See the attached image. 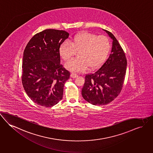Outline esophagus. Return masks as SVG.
<instances>
[{
	"mask_svg": "<svg viewBox=\"0 0 153 153\" xmlns=\"http://www.w3.org/2000/svg\"><path fill=\"white\" fill-rule=\"evenodd\" d=\"M78 77V74L75 73H71V77L72 78H76V77Z\"/></svg>",
	"mask_w": 153,
	"mask_h": 153,
	"instance_id": "obj_1",
	"label": "esophagus"
}]
</instances>
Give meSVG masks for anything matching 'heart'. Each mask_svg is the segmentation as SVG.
Segmentation results:
<instances>
[{"label": "heart", "instance_id": "1", "mask_svg": "<svg viewBox=\"0 0 153 153\" xmlns=\"http://www.w3.org/2000/svg\"><path fill=\"white\" fill-rule=\"evenodd\" d=\"M111 48L108 37L82 32L74 36L71 40L65 41L59 47L61 56L69 61L79 51V58H73L66 63V68L73 72L86 71L90 66L95 68L100 66L108 58Z\"/></svg>", "mask_w": 153, "mask_h": 153}]
</instances>
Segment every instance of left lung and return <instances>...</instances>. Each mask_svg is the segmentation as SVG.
<instances>
[{
	"label": "left lung",
	"instance_id": "1",
	"mask_svg": "<svg viewBox=\"0 0 153 153\" xmlns=\"http://www.w3.org/2000/svg\"><path fill=\"white\" fill-rule=\"evenodd\" d=\"M105 31L113 40L111 53L100 68L85 75L81 91L83 98L94 105H105L117 98L123 89L126 71L123 49L111 32Z\"/></svg>",
	"mask_w": 153,
	"mask_h": 153
}]
</instances>
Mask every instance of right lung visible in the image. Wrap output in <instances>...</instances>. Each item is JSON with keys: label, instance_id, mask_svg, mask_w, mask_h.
Masks as SVG:
<instances>
[{"label": "right lung", "instance_id": "obj_1", "mask_svg": "<svg viewBox=\"0 0 153 153\" xmlns=\"http://www.w3.org/2000/svg\"><path fill=\"white\" fill-rule=\"evenodd\" d=\"M69 35L62 30L45 29L33 36L24 50L22 83L27 96L39 105L52 107L62 99L71 73L61 63L59 49Z\"/></svg>", "mask_w": 153, "mask_h": 153}]
</instances>
